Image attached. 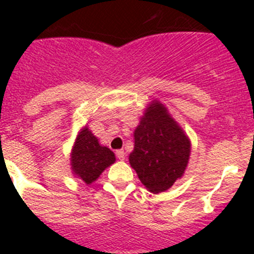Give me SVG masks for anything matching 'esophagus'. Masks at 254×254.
Listing matches in <instances>:
<instances>
[{
  "instance_id": "obj_1",
  "label": "esophagus",
  "mask_w": 254,
  "mask_h": 254,
  "mask_svg": "<svg viewBox=\"0 0 254 254\" xmlns=\"http://www.w3.org/2000/svg\"><path fill=\"white\" fill-rule=\"evenodd\" d=\"M116 155H117V158L120 159V160H125L126 154H125V151H123V150H117Z\"/></svg>"
}]
</instances>
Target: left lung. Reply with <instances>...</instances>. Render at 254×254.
<instances>
[{
  "instance_id": "obj_1",
  "label": "left lung",
  "mask_w": 254,
  "mask_h": 254,
  "mask_svg": "<svg viewBox=\"0 0 254 254\" xmlns=\"http://www.w3.org/2000/svg\"><path fill=\"white\" fill-rule=\"evenodd\" d=\"M133 137L128 160L146 190L165 192L183 177L190 156V140L158 99L146 107Z\"/></svg>"
}]
</instances>
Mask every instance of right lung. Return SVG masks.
<instances>
[{
	"label": "right lung",
	"mask_w": 254,
	"mask_h": 254,
	"mask_svg": "<svg viewBox=\"0 0 254 254\" xmlns=\"http://www.w3.org/2000/svg\"><path fill=\"white\" fill-rule=\"evenodd\" d=\"M69 160L73 177L89 186L116 161V155L111 149L100 145L99 138L84 126L76 136Z\"/></svg>",
	"instance_id": "obj_1"
}]
</instances>
